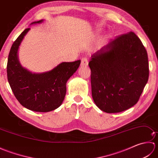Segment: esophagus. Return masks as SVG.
Masks as SVG:
<instances>
[{
    "mask_svg": "<svg viewBox=\"0 0 158 158\" xmlns=\"http://www.w3.org/2000/svg\"><path fill=\"white\" fill-rule=\"evenodd\" d=\"M88 65V61L87 58H82L81 59V66L83 67H85Z\"/></svg>",
    "mask_w": 158,
    "mask_h": 158,
    "instance_id": "esophagus-1",
    "label": "esophagus"
}]
</instances>
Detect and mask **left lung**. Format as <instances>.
I'll return each mask as SVG.
<instances>
[{
	"label": "left lung",
	"instance_id": "8db88e82",
	"mask_svg": "<svg viewBox=\"0 0 158 158\" xmlns=\"http://www.w3.org/2000/svg\"><path fill=\"white\" fill-rule=\"evenodd\" d=\"M89 66L94 101L108 113L136 105L148 81L147 53L133 32L119 36L94 53Z\"/></svg>",
	"mask_w": 158,
	"mask_h": 158
}]
</instances>
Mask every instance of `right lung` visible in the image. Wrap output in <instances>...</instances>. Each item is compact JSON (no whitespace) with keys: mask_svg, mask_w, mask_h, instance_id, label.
Returning a JSON list of instances; mask_svg holds the SVG:
<instances>
[{"mask_svg":"<svg viewBox=\"0 0 158 158\" xmlns=\"http://www.w3.org/2000/svg\"><path fill=\"white\" fill-rule=\"evenodd\" d=\"M43 22L41 19L31 24ZM30 30L25 29L10 49L7 79L13 94L23 106L36 112L52 111L62 105L66 92V82L78 69L81 60L62 62L45 73L30 72L21 66L18 56L19 46Z\"/></svg>","mask_w":158,"mask_h":158,"instance_id":"right-lung-1","label":"right lung"}]
</instances>
